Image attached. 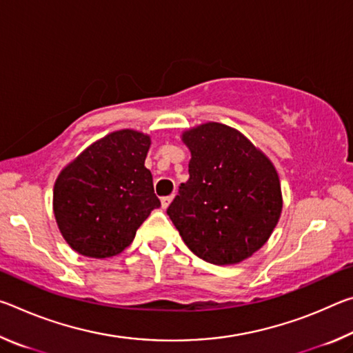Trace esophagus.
Here are the masks:
<instances>
[{"mask_svg":"<svg viewBox=\"0 0 353 353\" xmlns=\"http://www.w3.org/2000/svg\"><path fill=\"white\" fill-rule=\"evenodd\" d=\"M172 199H174V196H165V198H162V207L163 208H168L170 204L172 202Z\"/></svg>","mask_w":353,"mask_h":353,"instance_id":"1","label":"esophagus"}]
</instances>
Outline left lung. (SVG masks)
I'll use <instances>...</instances> for the list:
<instances>
[{"label": "left lung", "instance_id": "8db88e82", "mask_svg": "<svg viewBox=\"0 0 353 353\" xmlns=\"http://www.w3.org/2000/svg\"><path fill=\"white\" fill-rule=\"evenodd\" d=\"M181 139L191 152L190 179L166 213L199 259L219 266L241 263L270 240L282 214L276 166L225 124H199Z\"/></svg>", "mask_w": 353, "mask_h": 353}]
</instances>
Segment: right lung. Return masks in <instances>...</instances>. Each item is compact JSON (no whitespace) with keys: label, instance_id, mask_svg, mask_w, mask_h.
Returning a JSON list of instances; mask_svg holds the SVG:
<instances>
[{"label":"right lung","instance_id":"add662e5","mask_svg":"<svg viewBox=\"0 0 353 353\" xmlns=\"http://www.w3.org/2000/svg\"><path fill=\"white\" fill-rule=\"evenodd\" d=\"M151 137L121 129L83 149L59 172L52 212L68 246L90 259L121 254L160 201L145 166Z\"/></svg>","mask_w":353,"mask_h":353}]
</instances>
